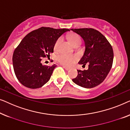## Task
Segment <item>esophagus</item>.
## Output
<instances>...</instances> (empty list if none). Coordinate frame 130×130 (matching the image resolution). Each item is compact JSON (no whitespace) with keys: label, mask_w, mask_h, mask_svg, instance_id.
Returning <instances> with one entry per match:
<instances>
[{"label":"esophagus","mask_w":130,"mask_h":130,"mask_svg":"<svg viewBox=\"0 0 130 130\" xmlns=\"http://www.w3.org/2000/svg\"><path fill=\"white\" fill-rule=\"evenodd\" d=\"M63 67L64 68H65L67 71H69V70H70V69H71L70 68H68V67H65V66H63Z\"/></svg>","instance_id":"esophagus-1"}]
</instances>
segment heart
Wrapping results in <instances>:
<instances>
[{
	"label": "heart",
	"instance_id": "heart-1",
	"mask_svg": "<svg viewBox=\"0 0 130 130\" xmlns=\"http://www.w3.org/2000/svg\"><path fill=\"white\" fill-rule=\"evenodd\" d=\"M69 39L70 40L71 42L72 43L74 46L76 45L81 44V37L78 35V34L72 33L69 35ZM62 41V38H59L56 42L55 44L54 49L55 51H57L58 49V46H59V43ZM78 59V57L75 55H68L65 54H62L59 55L58 56L57 61L59 63L62 65L65 66H71Z\"/></svg>",
	"mask_w": 130,
	"mask_h": 130
}]
</instances>
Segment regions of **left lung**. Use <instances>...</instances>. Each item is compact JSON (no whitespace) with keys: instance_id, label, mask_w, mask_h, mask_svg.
<instances>
[{"instance_id":"left-lung-1","label":"left lung","mask_w":130,"mask_h":130,"mask_svg":"<svg viewBox=\"0 0 130 130\" xmlns=\"http://www.w3.org/2000/svg\"><path fill=\"white\" fill-rule=\"evenodd\" d=\"M85 42V52L78 63L88 65L87 70H77L78 75L72 79L76 85L92 88L100 85L107 77L112 65V47L105 36L92 28L71 29Z\"/></svg>"}]
</instances>
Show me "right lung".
<instances>
[{
	"label": "right lung",
	"instance_id": "add662e5",
	"mask_svg": "<svg viewBox=\"0 0 130 130\" xmlns=\"http://www.w3.org/2000/svg\"><path fill=\"white\" fill-rule=\"evenodd\" d=\"M68 29L41 27L26 35L14 49L12 61L16 78L29 88H39L50 79L56 67L43 65L42 58L50 56L58 38Z\"/></svg>",
	"mask_w": 130,
	"mask_h": 130
}]
</instances>
